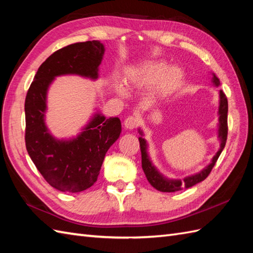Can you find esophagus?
I'll list each match as a JSON object with an SVG mask.
<instances>
[{"label": "esophagus", "instance_id": "34e87169", "mask_svg": "<svg viewBox=\"0 0 253 253\" xmlns=\"http://www.w3.org/2000/svg\"><path fill=\"white\" fill-rule=\"evenodd\" d=\"M138 124V120L135 116H128L125 122H124V125L127 128V129H133L137 126Z\"/></svg>", "mask_w": 253, "mask_h": 253}]
</instances>
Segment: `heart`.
<instances>
[{
	"mask_svg": "<svg viewBox=\"0 0 253 253\" xmlns=\"http://www.w3.org/2000/svg\"><path fill=\"white\" fill-rule=\"evenodd\" d=\"M182 79L179 68H170L164 62H151L139 71L137 83L142 87L151 88L160 84V91L168 94L178 87Z\"/></svg>",
	"mask_w": 253,
	"mask_h": 253,
	"instance_id": "obj_1",
	"label": "heart"
}]
</instances>
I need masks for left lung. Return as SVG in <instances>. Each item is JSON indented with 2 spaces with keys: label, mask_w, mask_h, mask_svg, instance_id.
<instances>
[{
  "label": "left lung",
  "mask_w": 253,
  "mask_h": 253,
  "mask_svg": "<svg viewBox=\"0 0 253 253\" xmlns=\"http://www.w3.org/2000/svg\"><path fill=\"white\" fill-rule=\"evenodd\" d=\"M213 83L215 85L219 84V79L214 75L213 76ZM227 112H228V102L226 94L223 91H219V129H218V137L221 139V148L217 151V153L214 155L212 160V163L210 164L208 168L204 169L200 173L193 176L186 177L184 180L180 179H166L165 177L161 175L157 169L152 165L151 161L149 160L147 154V142L143 138H139V143H140V150H141V162H142V169L144 174L147 176L148 181L151 184L155 189L163 192H174L181 190L182 188H190L195 186L199 182L204 180L211 173L212 169L215 165L216 161L219 155H221L223 149L226 144L227 140V132H228V125H227Z\"/></svg>",
  "instance_id": "left-lung-1"
}]
</instances>
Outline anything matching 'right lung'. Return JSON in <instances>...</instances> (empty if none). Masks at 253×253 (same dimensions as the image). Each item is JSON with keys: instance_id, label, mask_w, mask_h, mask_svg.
<instances>
[{"instance_id": "right-lung-1", "label": "right lung", "mask_w": 253, "mask_h": 253, "mask_svg": "<svg viewBox=\"0 0 253 253\" xmlns=\"http://www.w3.org/2000/svg\"><path fill=\"white\" fill-rule=\"evenodd\" d=\"M103 54L104 46L96 40L62 47L41 64L26 95V149L47 184L60 191L80 192L94 184L105 153L121 135L122 125L118 117L98 114L76 139L55 140L44 124L46 90L60 75L98 78Z\"/></svg>"}]
</instances>
